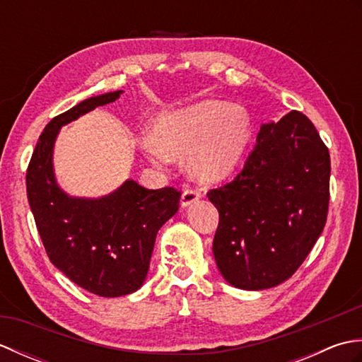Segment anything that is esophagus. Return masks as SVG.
<instances>
[{
    "label": "esophagus",
    "instance_id": "34e87169",
    "mask_svg": "<svg viewBox=\"0 0 362 362\" xmlns=\"http://www.w3.org/2000/svg\"><path fill=\"white\" fill-rule=\"evenodd\" d=\"M199 197H201V191L194 189V188H188V189L183 191L182 199H180V205L182 206L193 205V204H196L199 201Z\"/></svg>",
    "mask_w": 362,
    "mask_h": 362
}]
</instances>
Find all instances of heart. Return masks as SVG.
I'll return each mask as SVG.
<instances>
[{
	"label": "heart",
	"instance_id": "1",
	"mask_svg": "<svg viewBox=\"0 0 362 362\" xmlns=\"http://www.w3.org/2000/svg\"><path fill=\"white\" fill-rule=\"evenodd\" d=\"M156 135L144 136V149L157 163L189 156L191 173L202 182L233 174L252 141V119L241 105L205 99L161 115Z\"/></svg>",
	"mask_w": 362,
	"mask_h": 362
}]
</instances>
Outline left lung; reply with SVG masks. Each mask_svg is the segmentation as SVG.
Returning <instances> with one entry per match:
<instances>
[{"label": "left lung", "mask_w": 362, "mask_h": 362, "mask_svg": "<svg viewBox=\"0 0 362 362\" xmlns=\"http://www.w3.org/2000/svg\"><path fill=\"white\" fill-rule=\"evenodd\" d=\"M329 171L328 148L303 113L259 127L243 171L206 194L219 211L213 255L227 283L259 291L292 276L325 227Z\"/></svg>", "instance_id": "8db88e82"}]
</instances>
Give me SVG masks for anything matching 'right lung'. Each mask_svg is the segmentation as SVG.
<instances>
[{"label":"right lung","mask_w":362,"mask_h":362,"mask_svg":"<svg viewBox=\"0 0 362 362\" xmlns=\"http://www.w3.org/2000/svg\"><path fill=\"white\" fill-rule=\"evenodd\" d=\"M122 93L88 98L45 127L30 157L26 189L30 211L51 263L78 286L101 297L141 288L160 227L179 210L180 193L146 189L126 180L110 194L90 199L66 194L54 174V143L60 127L115 103Z\"/></svg>","instance_id":"obj_1"}]
</instances>
